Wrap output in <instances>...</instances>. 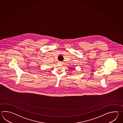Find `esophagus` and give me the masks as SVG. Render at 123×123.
Instances as JSON below:
<instances>
[{
  "instance_id": "obj_1",
  "label": "esophagus",
  "mask_w": 123,
  "mask_h": 123,
  "mask_svg": "<svg viewBox=\"0 0 123 123\" xmlns=\"http://www.w3.org/2000/svg\"><path fill=\"white\" fill-rule=\"evenodd\" d=\"M58 63H59V64H62V62H58Z\"/></svg>"
}]
</instances>
